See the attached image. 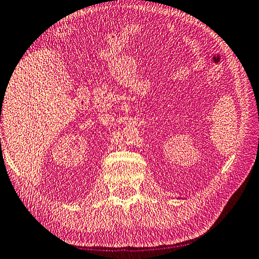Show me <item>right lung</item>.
Instances as JSON below:
<instances>
[{
  "label": "right lung",
  "mask_w": 259,
  "mask_h": 259,
  "mask_svg": "<svg viewBox=\"0 0 259 259\" xmlns=\"http://www.w3.org/2000/svg\"><path fill=\"white\" fill-rule=\"evenodd\" d=\"M0 121H1V117H0Z\"/></svg>",
  "instance_id": "right-lung-1"
}]
</instances>
